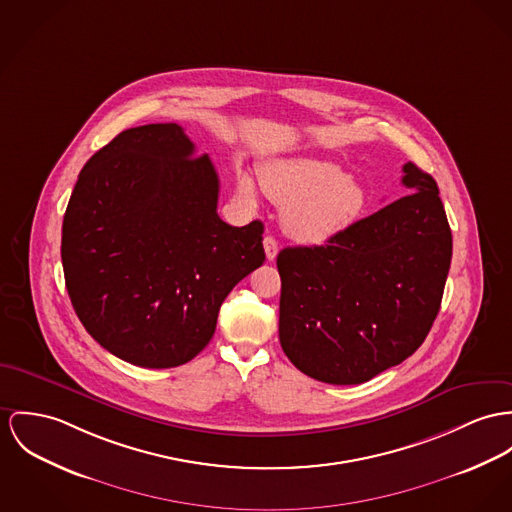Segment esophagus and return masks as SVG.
Instances as JSON below:
<instances>
[{"instance_id": "34e87169", "label": "esophagus", "mask_w": 512, "mask_h": 512, "mask_svg": "<svg viewBox=\"0 0 512 512\" xmlns=\"http://www.w3.org/2000/svg\"><path fill=\"white\" fill-rule=\"evenodd\" d=\"M263 245H265V255L269 261H275L276 255H278V241L275 237L267 236L263 239Z\"/></svg>"}]
</instances>
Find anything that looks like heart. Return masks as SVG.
<instances>
[{"label":"heart","instance_id":"1","mask_svg":"<svg viewBox=\"0 0 512 512\" xmlns=\"http://www.w3.org/2000/svg\"><path fill=\"white\" fill-rule=\"evenodd\" d=\"M267 197L284 210L288 236L302 243H323L351 228L366 204L364 187L327 159L290 158L269 161L259 171ZM237 191L255 198L247 173H237Z\"/></svg>","mask_w":512,"mask_h":512}]
</instances>
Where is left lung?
I'll use <instances>...</instances> for the list:
<instances>
[{
    "label": "left lung",
    "mask_w": 512,
    "mask_h": 512,
    "mask_svg": "<svg viewBox=\"0 0 512 512\" xmlns=\"http://www.w3.org/2000/svg\"><path fill=\"white\" fill-rule=\"evenodd\" d=\"M407 193L325 245L284 247L278 337L290 362L325 384H362L429 335L452 259L436 181L403 165Z\"/></svg>",
    "instance_id": "1"
}]
</instances>
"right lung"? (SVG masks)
Returning <instances> with one entry per match:
<instances>
[{
    "instance_id": "right-lung-1",
    "label": "right lung",
    "mask_w": 512,
    "mask_h": 512,
    "mask_svg": "<svg viewBox=\"0 0 512 512\" xmlns=\"http://www.w3.org/2000/svg\"><path fill=\"white\" fill-rule=\"evenodd\" d=\"M218 191L212 161L175 122L128 128L83 165L62 265L79 321L103 349L173 368L210 343L226 296L265 261L263 224H226Z\"/></svg>"
}]
</instances>
